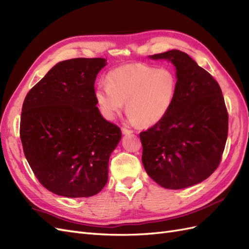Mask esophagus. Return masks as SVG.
Returning <instances> with one entry per match:
<instances>
[{
	"label": "esophagus",
	"instance_id": "1",
	"mask_svg": "<svg viewBox=\"0 0 249 249\" xmlns=\"http://www.w3.org/2000/svg\"><path fill=\"white\" fill-rule=\"evenodd\" d=\"M122 132H123L124 135H127V134H132L133 133L132 130L126 129V127H122Z\"/></svg>",
	"mask_w": 249,
	"mask_h": 249
}]
</instances>
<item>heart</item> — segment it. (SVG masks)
<instances>
[{"label": "heart", "instance_id": "1", "mask_svg": "<svg viewBox=\"0 0 249 249\" xmlns=\"http://www.w3.org/2000/svg\"><path fill=\"white\" fill-rule=\"evenodd\" d=\"M177 88L176 74L167 69L142 63L126 64L111 71L107 84L97 85L94 96L106 119H115L126 103L130 122L149 126L167 115L175 102Z\"/></svg>", "mask_w": 249, "mask_h": 249}]
</instances>
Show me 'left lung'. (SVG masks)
<instances>
[{"label":"left lung","mask_w":249,"mask_h":249,"mask_svg":"<svg viewBox=\"0 0 249 249\" xmlns=\"http://www.w3.org/2000/svg\"><path fill=\"white\" fill-rule=\"evenodd\" d=\"M176 67L178 88L167 115L139 134L147 175L166 189H184L208 178L220 163L229 115L220 86L186 53L148 56Z\"/></svg>","instance_id":"1"}]
</instances>
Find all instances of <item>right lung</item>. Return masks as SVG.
Returning <instances> with one entry per match:
<instances>
[{"label": "right lung", "mask_w": 249, "mask_h": 249, "mask_svg": "<svg viewBox=\"0 0 249 249\" xmlns=\"http://www.w3.org/2000/svg\"><path fill=\"white\" fill-rule=\"evenodd\" d=\"M106 65L104 58L59 62L22 105L26 159L42 186L60 196H92L108 182L109 158L122 131L96 107L94 82Z\"/></svg>", "instance_id": "right-lung-1"}]
</instances>
